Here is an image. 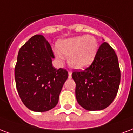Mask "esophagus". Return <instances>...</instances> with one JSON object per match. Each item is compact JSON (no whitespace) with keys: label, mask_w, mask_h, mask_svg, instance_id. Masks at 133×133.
<instances>
[{"label":"esophagus","mask_w":133,"mask_h":133,"mask_svg":"<svg viewBox=\"0 0 133 133\" xmlns=\"http://www.w3.org/2000/svg\"><path fill=\"white\" fill-rule=\"evenodd\" d=\"M68 78L69 79H71L72 78V72L70 70L68 71Z\"/></svg>","instance_id":"obj_1"}]
</instances>
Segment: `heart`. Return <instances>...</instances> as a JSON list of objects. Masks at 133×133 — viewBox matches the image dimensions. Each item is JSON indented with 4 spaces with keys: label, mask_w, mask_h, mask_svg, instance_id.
I'll return each instance as SVG.
<instances>
[{
    "label": "heart",
    "mask_w": 133,
    "mask_h": 133,
    "mask_svg": "<svg viewBox=\"0 0 133 133\" xmlns=\"http://www.w3.org/2000/svg\"><path fill=\"white\" fill-rule=\"evenodd\" d=\"M58 49L54 50V55L58 61H63V53L68 56V62L72 68L81 70L94 61L98 50V42L93 35L76 36L61 41Z\"/></svg>",
    "instance_id": "heart-1"
}]
</instances>
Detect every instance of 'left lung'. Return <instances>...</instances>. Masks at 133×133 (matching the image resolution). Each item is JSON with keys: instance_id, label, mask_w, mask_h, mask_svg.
Masks as SVG:
<instances>
[{"instance_id": "8db88e82", "label": "left lung", "mask_w": 133, "mask_h": 133, "mask_svg": "<svg viewBox=\"0 0 133 133\" xmlns=\"http://www.w3.org/2000/svg\"><path fill=\"white\" fill-rule=\"evenodd\" d=\"M78 103L89 111L105 109L116 97L120 84L121 71L113 48L103 42L91 65L84 70L75 71Z\"/></svg>"}]
</instances>
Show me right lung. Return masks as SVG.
I'll return each mask as SVG.
<instances>
[{"mask_svg":"<svg viewBox=\"0 0 133 133\" xmlns=\"http://www.w3.org/2000/svg\"><path fill=\"white\" fill-rule=\"evenodd\" d=\"M50 44L42 35L30 37L20 48L15 68L19 97L29 109L46 111L57 105L59 95L68 77L65 69L54 68Z\"/></svg>","mask_w":133,"mask_h":133,"instance_id":"right-lung-1","label":"right lung"}]
</instances>
